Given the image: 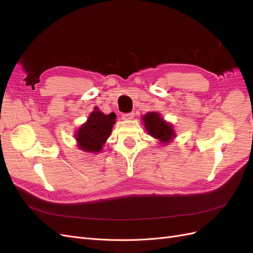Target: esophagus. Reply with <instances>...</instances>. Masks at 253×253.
I'll list each match as a JSON object with an SVG mask.
<instances>
[{
    "mask_svg": "<svg viewBox=\"0 0 253 253\" xmlns=\"http://www.w3.org/2000/svg\"><path fill=\"white\" fill-rule=\"evenodd\" d=\"M134 116H135V113H125V114H122V119L124 120H131V119H133L134 118Z\"/></svg>",
    "mask_w": 253,
    "mask_h": 253,
    "instance_id": "esophagus-1",
    "label": "esophagus"
}]
</instances>
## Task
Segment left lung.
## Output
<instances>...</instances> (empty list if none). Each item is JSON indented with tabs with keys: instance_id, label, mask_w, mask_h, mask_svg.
I'll use <instances>...</instances> for the list:
<instances>
[{
	"instance_id": "left-lung-1",
	"label": "left lung",
	"mask_w": 253,
	"mask_h": 253,
	"mask_svg": "<svg viewBox=\"0 0 253 253\" xmlns=\"http://www.w3.org/2000/svg\"><path fill=\"white\" fill-rule=\"evenodd\" d=\"M142 120L148 133L162 142H169L173 137H175L172 126L160 117L158 113H148L142 117Z\"/></svg>"
}]
</instances>
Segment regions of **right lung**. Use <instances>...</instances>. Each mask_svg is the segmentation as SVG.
I'll return each instance as SVG.
<instances>
[{
    "instance_id": "add662e5",
    "label": "right lung",
    "mask_w": 253,
    "mask_h": 253,
    "mask_svg": "<svg viewBox=\"0 0 253 253\" xmlns=\"http://www.w3.org/2000/svg\"><path fill=\"white\" fill-rule=\"evenodd\" d=\"M116 115H104L97 109L89 115L87 121L78 129L76 139L83 151L97 153L102 150V145L112 132Z\"/></svg>"
}]
</instances>
